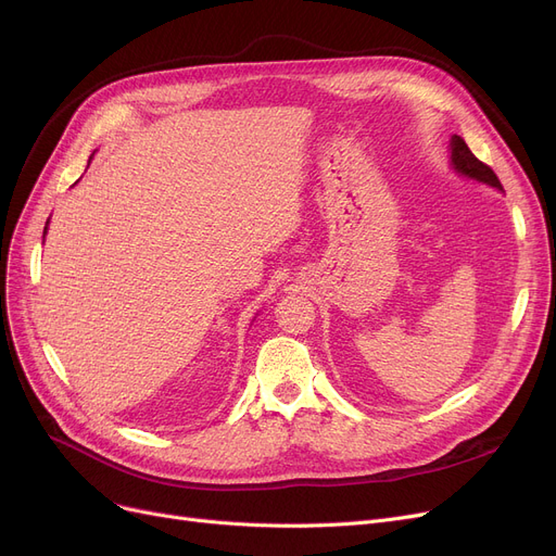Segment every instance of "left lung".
Listing matches in <instances>:
<instances>
[{
    "instance_id": "1",
    "label": "left lung",
    "mask_w": 556,
    "mask_h": 556,
    "mask_svg": "<svg viewBox=\"0 0 556 556\" xmlns=\"http://www.w3.org/2000/svg\"><path fill=\"white\" fill-rule=\"evenodd\" d=\"M451 162H453V168L462 175H466V178L471 180H478L482 185H489V187H495L503 191V185L498 180V175H495L491 170V166H486L484 162H480L469 146H466V141L457 135L451 137Z\"/></svg>"
}]
</instances>
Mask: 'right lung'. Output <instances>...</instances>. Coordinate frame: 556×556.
<instances>
[{
	"label": "right lung",
	"instance_id": "add662e5",
	"mask_svg": "<svg viewBox=\"0 0 556 556\" xmlns=\"http://www.w3.org/2000/svg\"><path fill=\"white\" fill-rule=\"evenodd\" d=\"M47 225H49V220H47ZM45 233H47V227H45Z\"/></svg>",
	"mask_w": 556,
	"mask_h": 556
}]
</instances>
